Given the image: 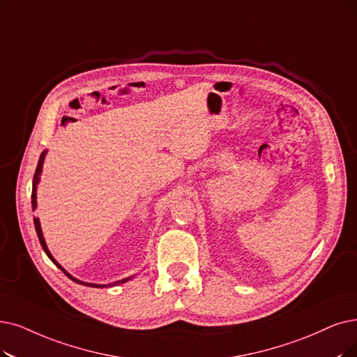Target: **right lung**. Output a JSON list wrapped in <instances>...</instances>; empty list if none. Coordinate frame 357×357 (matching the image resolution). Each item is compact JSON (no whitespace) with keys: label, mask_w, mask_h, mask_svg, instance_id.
<instances>
[{"label":"right lung","mask_w":357,"mask_h":357,"mask_svg":"<svg viewBox=\"0 0 357 357\" xmlns=\"http://www.w3.org/2000/svg\"><path fill=\"white\" fill-rule=\"evenodd\" d=\"M45 155H47V151H44L40 153V156H39V161H38V167H36V171H35V176H33V184H32V209L35 211L36 209V189H38V183H39V178H40V173H42V165H44V160H45ZM33 222H35V230H36V234H38V238H39V243H40V246H42V249H44V252L48 255V258L59 266L63 273L70 278V280H73L75 282H79V284H83V286H88V287H101V289H104V287H114V286H119V284H123V282H126V281H129L130 278H124V280H119V281H114V282H109V284H92V282H83V281H79L77 278H75L73 275H70L67 271L56 262L55 259H54V256L51 255V252L48 250V248H47V243H45V238H44V234H42V230H40V222H39V218H33Z\"/></svg>","instance_id":"right-lung-1"}]
</instances>
